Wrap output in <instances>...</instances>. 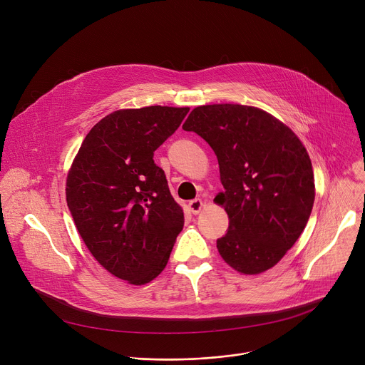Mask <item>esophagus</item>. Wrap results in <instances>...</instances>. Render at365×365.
I'll use <instances>...</instances> for the list:
<instances>
[{
  "label": "esophagus",
  "instance_id": "esophagus-1",
  "mask_svg": "<svg viewBox=\"0 0 365 365\" xmlns=\"http://www.w3.org/2000/svg\"><path fill=\"white\" fill-rule=\"evenodd\" d=\"M187 207H189V211H190L193 215H197V214L202 211L203 202H202L200 199H193V200H190V202L187 203Z\"/></svg>",
  "mask_w": 365,
  "mask_h": 365
}]
</instances>
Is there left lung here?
<instances>
[{
    "instance_id": "obj_1",
    "label": "left lung",
    "mask_w": 365,
    "mask_h": 365,
    "mask_svg": "<svg viewBox=\"0 0 365 365\" xmlns=\"http://www.w3.org/2000/svg\"><path fill=\"white\" fill-rule=\"evenodd\" d=\"M183 130L217 154L224 190L214 202L230 220L217 241L224 262L248 276L274 267L314 207V169L303 143L272 114L240 103L196 107Z\"/></svg>"
}]
</instances>
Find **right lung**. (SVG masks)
Returning <instances> with one entry per match:
<instances>
[{"label": "right lung", "instance_id": "1", "mask_svg": "<svg viewBox=\"0 0 365 365\" xmlns=\"http://www.w3.org/2000/svg\"><path fill=\"white\" fill-rule=\"evenodd\" d=\"M187 107L118 110L86 134L66 178V202L96 262L141 286L166 267L183 210L173 199L154 150L180 125Z\"/></svg>", "mask_w": 365, "mask_h": 365}]
</instances>
